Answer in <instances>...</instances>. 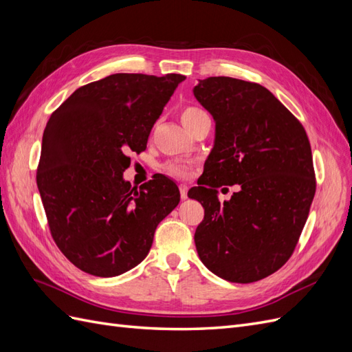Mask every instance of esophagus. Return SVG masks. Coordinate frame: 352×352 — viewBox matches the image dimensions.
I'll return each mask as SVG.
<instances>
[{"label": "esophagus", "instance_id": "1", "mask_svg": "<svg viewBox=\"0 0 352 352\" xmlns=\"http://www.w3.org/2000/svg\"><path fill=\"white\" fill-rule=\"evenodd\" d=\"M179 190H180V198L186 199L188 198V186L186 185H180Z\"/></svg>", "mask_w": 352, "mask_h": 352}]
</instances>
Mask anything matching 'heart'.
<instances>
[{
    "mask_svg": "<svg viewBox=\"0 0 352 352\" xmlns=\"http://www.w3.org/2000/svg\"><path fill=\"white\" fill-rule=\"evenodd\" d=\"M204 116H207V113L197 107V105H185L182 111H180V120L186 126V129H189ZM163 172L175 179H188L192 176L194 166L188 162H182V160H170V162L164 163Z\"/></svg>",
    "mask_w": 352,
    "mask_h": 352,
    "instance_id": "obj_1",
    "label": "heart"
}]
</instances>
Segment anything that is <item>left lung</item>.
I'll return each instance as SVG.
<instances>
[{
	"mask_svg": "<svg viewBox=\"0 0 352 352\" xmlns=\"http://www.w3.org/2000/svg\"><path fill=\"white\" fill-rule=\"evenodd\" d=\"M194 95L216 120L202 186L188 192L204 207L194 236L198 255L221 279L261 280L291 258L310 212V141L301 122L255 82L212 76ZM232 184L240 190L220 203L217 189Z\"/></svg>",
	"mask_w": 352,
	"mask_h": 352,
	"instance_id": "left-lung-1",
	"label": "left lung"
}]
</instances>
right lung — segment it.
Masks as SVG:
<instances>
[{"instance_id": "right-lung-1", "label": "right lung", "mask_w": 352, "mask_h": 352, "mask_svg": "<svg viewBox=\"0 0 352 352\" xmlns=\"http://www.w3.org/2000/svg\"><path fill=\"white\" fill-rule=\"evenodd\" d=\"M182 74L116 73L83 85L51 113L36 184L52 239L85 273L113 278L140 264L154 232L179 204L173 180L157 175L140 190L124 182L131 153L148 136Z\"/></svg>"}]
</instances>
